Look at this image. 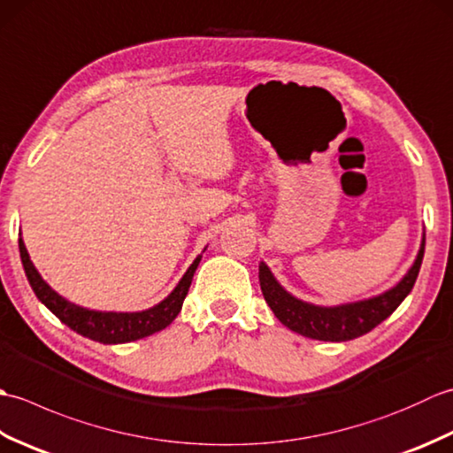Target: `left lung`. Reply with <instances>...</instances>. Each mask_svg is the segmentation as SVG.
<instances>
[{"label": "left lung", "instance_id": "obj_1", "mask_svg": "<svg viewBox=\"0 0 453 453\" xmlns=\"http://www.w3.org/2000/svg\"><path fill=\"white\" fill-rule=\"evenodd\" d=\"M425 257V237H422L420 251L415 258V263L409 268V273L401 278L397 286L380 296L368 297V300L342 303L334 307L313 305L297 300L290 292L278 284L274 274L271 273L265 263L258 265V282L266 303L271 305L273 313L278 317V321L286 325L288 329L303 334L307 339L315 341H331L342 342L352 341L358 336L370 333L373 326H378L381 321L397 310L399 303L405 300L412 286L417 282V276Z\"/></svg>", "mask_w": 453, "mask_h": 453}]
</instances>
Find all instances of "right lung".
I'll use <instances>...</instances> for the list:
<instances>
[{
    "instance_id": "right-lung-1",
    "label": "right lung",
    "mask_w": 453,
    "mask_h": 453,
    "mask_svg": "<svg viewBox=\"0 0 453 453\" xmlns=\"http://www.w3.org/2000/svg\"><path fill=\"white\" fill-rule=\"evenodd\" d=\"M19 253H21V263L25 268L27 280L31 284L38 300H41L64 325L70 326V329L103 344L132 342L165 329L167 325H171L173 319H175L180 311L182 302H185V297L188 294L192 276H195L196 266L202 258V255L195 258V263L188 266L185 276L180 278L179 284L175 286V290H173L165 300L150 307V310L122 313V311H95L65 300V297L54 292L52 288L42 280V276L38 274L31 257L27 253V247L21 237H19Z\"/></svg>"
}]
</instances>
